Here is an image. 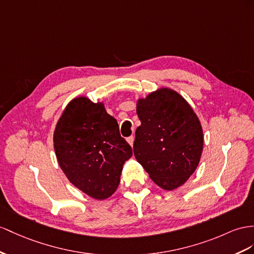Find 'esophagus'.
<instances>
[{"mask_svg": "<svg viewBox=\"0 0 254 254\" xmlns=\"http://www.w3.org/2000/svg\"><path fill=\"white\" fill-rule=\"evenodd\" d=\"M134 139H135V137H134L133 135H132V136H129V137H127V142H128V144L131 145V146H133V144H134Z\"/></svg>", "mask_w": 254, "mask_h": 254, "instance_id": "esophagus-1", "label": "esophagus"}]
</instances>
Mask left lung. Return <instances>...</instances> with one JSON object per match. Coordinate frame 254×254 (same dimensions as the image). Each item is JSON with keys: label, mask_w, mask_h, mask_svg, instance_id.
<instances>
[{"label": "left lung", "mask_w": 254, "mask_h": 254, "mask_svg": "<svg viewBox=\"0 0 254 254\" xmlns=\"http://www.w3.org/2000/svg\"><path fill=\"white\" fill-rule=\"evenodd\" d=\"M134 155L164 190L183 186L196 170L203 151V129L193 109L171 89L140 99L136 108Z\"/></svg>", "instance_id": "1"}]
</instances>
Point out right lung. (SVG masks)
I'll return each instance as SVG.
<instances>
[{"label":"right lung","instance_id":"add662e5","mask_svg":"<svg viewBox=\"0 0 254 254\" xmlns=\"http://www.w3.org/2000/svg\"><path fill=\"white\" fill-rule=\"evenodd\" d=\"M58 162L68 180L96 199L114 194L132 148L121 137L118 122L102 103L74 99L57 123L54 135Z\"/></svg>","mask_w":254,"mask_h":254}]
</instances>
